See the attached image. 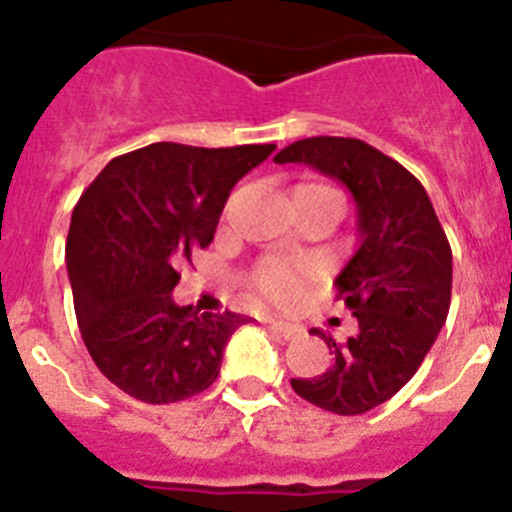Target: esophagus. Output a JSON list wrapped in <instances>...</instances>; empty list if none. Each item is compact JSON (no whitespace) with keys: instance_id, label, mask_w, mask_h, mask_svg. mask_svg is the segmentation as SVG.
<instances>
[{"instance_id":"obj_1","label":"esophagus","mask_w":512,"mask_h":512,"mask_svg":"<svg viewBox=\"0 0 512 512\" xmlns=\"http://www.w3.org/2000/svg\"><path fill=\"white\" fill-rule=\"evenodd\" d=\"M269 328L274 330L279 338H284V341H289V338H295V336H300V333H302L300 325L284 323V320H269Z\"/></svg>"}]
</instances>
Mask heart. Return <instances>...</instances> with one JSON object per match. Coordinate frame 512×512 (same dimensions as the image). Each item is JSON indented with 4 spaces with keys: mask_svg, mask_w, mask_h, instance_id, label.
Returning a JSON list of instances; mask_svg holds the SVG:
<instances>
[{
    "mask_svg": "<svg viewBox=\"0 0 512 512\" xmlns=\"http://www.w3.org/2000/svg\"><path fill=\"white\" fill-rule=\"evenodd\" d=\"M295 200H310L320 202V205H328L333 210V215L341 220L343 210H346V200L338 189H333L330 184L320 182H302L295 187ZM312 274H315V266L305 259H279V256H266L259 264L251 269V282L256 297L269 305H289L300 297V292L305 289V284L310 282Z\"/></svg>",
    "mask_w": 512,
    "mask_h": 512,
    "instance_id": "1",
    "label": "heart"
}]
</instances>
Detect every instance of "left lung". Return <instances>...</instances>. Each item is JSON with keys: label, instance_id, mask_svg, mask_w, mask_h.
Wrapping results in <instances>:
<instances>
[{"label": "left lung", "instance_id": "obj_1", "mask_svg": "<svg viewBox=\"0 0 512 512\" xmlns=\"http://www.w3.org/2000/svg\"><path fill=\"white\" fill-rule=\"evenodd\" d=\"M277 164H307L354 194L361 246L336 279V300L359 330L336 343L320 377L292 379L302 400L338 415H361L405 387L431 351L451 305V246L423 184L395 158L359 138L297 140Z\"/></svg>", "mask_w": 512, "mask_h": 512}]
</instances>
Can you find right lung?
Masks as SVG:
<instances>
[{
  "mask_svg": "<svg viewBox=\"0 0 512 512\" xmlns=\"http://www.w3.org/2000/svg\"><path fill=\"white\" fill-rule=\"evenodd\" d=\"M274 148L151 143L112 158L76 202L66 261L81 338L135 400H187L220 374L225 343L248 318L174 305L176 269L210 246L230 189Z\"/></svg>",
  "mask_w": 512,
  "mask_h": 512,
  "instance_id": "obj_1",
  "label": "right lung"
}]
</instances>
